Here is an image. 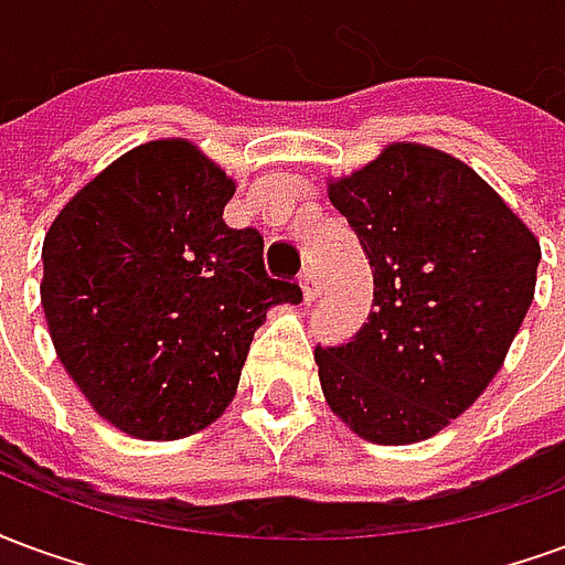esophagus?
Listing matches in <instances>:
<instances>
[{
    "instance_id": "34e87169",
    "label": "esophagus",
    "mask_w": 565,
    "mask_h": 565,
    "mask_svg": "<svg viewBox=\"0 0 565 565\" xmlns=\"http://www.w3.org/2000/svg\"><path fill=\"white\" fill-rule=\"evenodd\" d=\"M299 287H302V299H306V302H311V299L318 296V275H315L311 266H306L302 275H299Z\"/></svg>"
}]
</instances>
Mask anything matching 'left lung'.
I'll use <instances>...</instances> for the list:
<instances>
[{"mask_svg":"<svg viewBox=\"0 0 565 565\" xmlns=\"http://www.w3.org/2000/svg\"><path fill=\"white\" fill-rule=\"evenodd\" d=\"M372 266V311L318 348L323 396L356 436L412 445L487 391L535 294L542 247L493 186L445 150L396 141L330 181Z\"/></svg>","mask_w":565,"mask_h":565,"instance_id":"1","label":"left lung"}]
</instances>
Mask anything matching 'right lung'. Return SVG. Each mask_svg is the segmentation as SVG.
Returning a JSON list of instances; mask_svg holds the SVG:
<instances>
[{
    "label": "right lung",
    "mask_w": 565,
    "mask_h": 565,
    "mask_svg": "<svg viewBox=\"0 0 565 565\" xmlns=\"http://www.w3.org/2000/svg\"><path fill=\"white\" fill-rule=\"evenodd\" d=\"M235 184L186 139L117 157L44 235L42 308L96 415L172 441L233 403L254 332L299 284L263 266V235L223 223Z\"/></svg>",
    "instance_id": "obj_1"
}]
</instances>
